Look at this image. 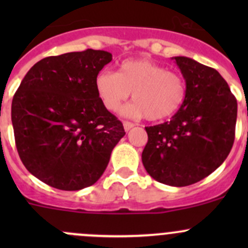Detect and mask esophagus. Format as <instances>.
Returning a JSON list of instances; mask_svg holds the SVG:
<instances>
[{"mask_svg": "<svg viewBox=\"0 0 248 248\" xmlns=\"http://www.w3.org/2000/svg\"><path fill=\"white\" fill-rule=\"evenodd\" d=\"M132 127H134V124H132V122H128V121L124 122V131H126V132H128L129 129L132 128Z\"/></svg>", "mask_w": 248, "mask_h": 248, "instance_id": "34e87169", "label": "esophagus"}]
</instances>
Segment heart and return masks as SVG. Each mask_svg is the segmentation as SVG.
<instances>
[{"label": "heart", "mask_w": 248, "mask_h": 248, "mask_svg": "<svg viewBox=\"0 0 248 248\" xmlns=\"http://www.w3.org/2000/svg\"><path fill=\"white\" fill-rule=\"evenodd\" d=\"M94 87L102 104L116 112L132 97L134 101L124 109L132 119L147 117L162 121L181 109L187 96L186 81L180 74L147 59L126 60L116 73L101 71L94 79Z\"/></svg>", "instance_id": "1"}]
</instances>
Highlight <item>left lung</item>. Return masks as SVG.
Instances as JSON below:
<instances>
[{"label": "left lung", "instance_id": "obj_1", "mask_svg": "<svg viewBox=\"0 0 248 248\" xmlns=\"http://www.w3.org/2000/svg\"><path fill=\"white\" fill-rule=\"evenodd\" d=\"M172 60L186 81V99L170 121L145 127L141 161L156 181L184 187L209 176L228 157L237 103L216 69L186 56Z\"/></svg>", "mask_w": 248, "mask_h": 248}]
</instances>
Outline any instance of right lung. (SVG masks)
Returning a JSON list of instances; mask_svg holds the SVG:
<instances>
[{
    "instance_id": "right-lung-1",
    "label": "right lung",
    "mask_w": 248,
    "mask_h": 248,
    "mask_svg": "<svg viewBox=\"0 0 248 248\" xmlns=\"http://www.w3.org/2000/svg\"><path fill=\"white\" fill-rule=\"evenodd\" d=\"M111 60L104 50L67 52L41 60L22 79L12 102L16 149L44 184L62 191L93 185L126 134L94 87Z\"/></svg>"
}]
</instances>
